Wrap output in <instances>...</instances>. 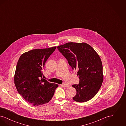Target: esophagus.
Returning a JSON list of instances; mask_svg holds the SVG:
<instances>
[{
	"mask_svg": "<svg viewBox=\"0 0 126 126\" xmlns=\"http://www.w3.org/2000/svg\"><path fill=\"white\" fill-rule=\"evenodd\" d=\"M61 86H64V87H68L69 86V85L68 84H66V83H63V84H61Z\"/></svg>",
	"mask_w": 126,
	"mask_h": 126,
	"instance_id": "34e87169",
	"label": "esophagus"
}]
</instances>
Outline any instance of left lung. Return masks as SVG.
Returning a JSON list of instances; mask_svg holds the SVG:
<instances>
[{
  "label": "left lung",
  "mask_w": 126,
  "mask_h": 126,
  "mask_svg": "<svg viewBox=\"0 0 126 126\" xmlns=\"http://www.w3.org/2000/svg\"><path fill=\"white\" fill-rule=\"evenodd\" d=\"M73 69H78L80 79L73 84L77 94L73 99L79 102L89 101L96 95L103 81L102 61L95 50L86 43L68 42L57 47Z\"/></svg>",
  "instance_id": "obj_1"
}]
</instances>
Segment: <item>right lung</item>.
<instances>
[{
    "label": "right lung",
    "mask_w": 126,
    "mask_h": 126,
    "mask_svg": "<svg viewBox=\"0 0 126 126\" xmlns=\"http://www.w3.org/2000/svg\"><path fill=\"white\" fill-rule=\"evenodd\" d=\"M56 48L32 49L22 54L19 59L15 84L19 94L32 105L48 102L58 86L44 79L43 74L45 64Z\"/></svg>",
    "instance_id": "add662e5"
}]
</instances>
